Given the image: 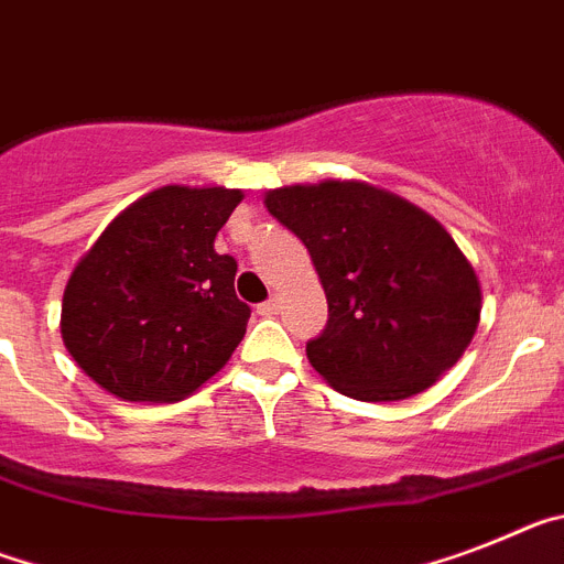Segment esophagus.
Masks as SVG:
<instances>
[{
    "label": "esophagus",
    "mask_w": 564,
    "mask_h": 564,
    "mask_svg": "<svg viewBox=\"0 0 564 564\" xmlns=\"http://www.w3.org/2000/svg\"><path fill=\"white\" fill-rule=\"evenodd\" d=\"M278 310H281V301H278V297H269V301H263L261 306H258V315L272 317V315H278Z\"/></svg>",
    "instance_id": "obj_1"
}]
</instances>
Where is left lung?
I'll return each mask as SVG.
<instances>
[{
    "label": "left lung",
    "instance_id": "left-lung-1",
    "mask_svg": "<svg viewBox=\"0 0 564 564\" xmlns=\"http://www.w3.org/2000/svg\"><path fill=\"white\" fill-rule=\"evenodd\" d=\"M263 204L310 249L329 321L306 357L340 394L405 400L463 357L482 292L429 213L364 181L269 189Z\"/></svg>",
    "mask_w": 564,
    "mask_h": 564
}]
</instances>
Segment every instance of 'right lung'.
I'll list each match as a JSON object with an SVG mask.
<instances>
[{"instance_id": "obj_1", "label": "right lung", "mask_w": 564, "mask_h": 564, "mask_svg": "<svg viewBox=\"0 0 564 564\" xmlns=\"http://www.w3.org/2000/svg\"><path fill=\"white\" fill-rule=\"evenodd\" d=\"M241 189L161 187L107 224L73 269L62 340L82 371L130 403H173L207 383L243 340L232 254L215 235Z\"/></svg>"}]
</instances>
